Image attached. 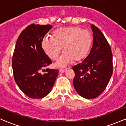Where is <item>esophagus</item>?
<instances>
[{
	"label": "esophagus",
	"instance_id": "1",
	"mask_svg": "<svg viewBox=\"0 0 126 126\" xmlns=\"http://www.w3.org/2000/svg\"><path fill=\"white\" fill-rule=\"evenodd\" d=\"M67 70V69H60V70H59V72H60V73H64Z\"/></svg>",
	"mask_w": 126,
	"mask_h": 126
}]
</instances>
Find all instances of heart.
I'll return each mask as SVG.
<instances>
[{"instance_id":"b5f03b06","label":"heart","mask_w":126,"mask_h":126,"mask_svg":"<svg viewBox=\"0 0 126 126\" xmlns=\"http://www.w3.org/2000/svg\"><path fill=\"white\" fill-rule=\"evenodd\" d=\"M92 41V34L89 31L79 27H69L56 30L52 38L44 37L41 46L46 54L53 60L58 58L63 47L64 53L55 64L64 67L73 60L78 62L84 58Z\"/></svg>"}]
</instances>
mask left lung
<instances>
[{"label": "left lung", "instance_id": "1", "mask_svg": "<svg viewBox=\"0 0 126 126\" xmlns=\"http://www.w3.org/2000/svg\"><path fill=\"white\" fill-rule=\"evenodd\" d=\"M93 45L82 63L73 66V86L77 93L86 99L98 97L107 86L112 74V54L105 36L99 28L91 25Z\"/></svg>", "mask_w": 126, "mask_h": 126}]
</instances>
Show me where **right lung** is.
<instances>
[{
    "label": "right lung",
    "instance_id": "add662e5",
    "mask_svg": "<svg viewBox=\"0 0 126 126\" xmlns=\"http://www.w3.org/2000/svg\"><path fill=\"white\" fill-rule=\"evenodd\" d=\"M51 28L50 25L31 24L22 31L16 43L12 61L14 79L23 93L31 98L47 96L59 75L57 69H46L51 60L41 46Z\"/></svg>",
    "mask_w": 126,
    "mask_h": 126
}]
</instances>
